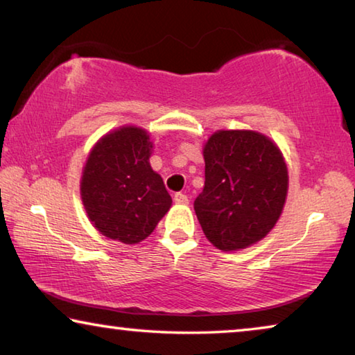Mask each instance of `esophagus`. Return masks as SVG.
<instances>
[{"mask_svg": "<svg viewBox=\"0 0 355 355\" xmlns=\"http://www.w3.org/2000/svg\"><path fill=\"white\" fill-rule=\"evenodd\" d=\"M173 202L178 203V205H188L189 199H188V196H186V194H182V192H177V194L173 196Z\"/></svg>", "mask_w": 355, "mask_h": 355, "instance_id": "esophagus-1", "label": "esophagus"}]
</instances>
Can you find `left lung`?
Here are the masks:
<instances>
[{
    "mask_svg": "<svg viewBox=\"0 0 355 355\" xmlns=\"http://www.w3.org/2000/svg\"><path fill=\"white\" fill-rule=\"evenodd\" d=\"M205 186L194 200L202 230L224 252L272 230L284 209L288 169L275 144L250 130H220L203 147Z\"/></svg>",
    "mask_w": 355,
    "mask_h": 355,
    "instance_id": "1",
    "label": "left lung"
}]
</instances>
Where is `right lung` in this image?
<instances>
[{
	"instance_id": "add662e5",
	"label": "right lung",
	"mask_w": 355,
	"mask_h": 355,
	"mask_svg": "<svg viewBox=\"0 0 355 355\" xmlns=\"http://www.w3.org/2000/svg\"><path fill=\"white\" fill-rule=\"evenodd\" d=\"M153 144L146 130L122 127L92 147L81 177L89 220L110 239L137 244L169 211L172 199L148 163Z\"/></svg>"
}]
</instances>
